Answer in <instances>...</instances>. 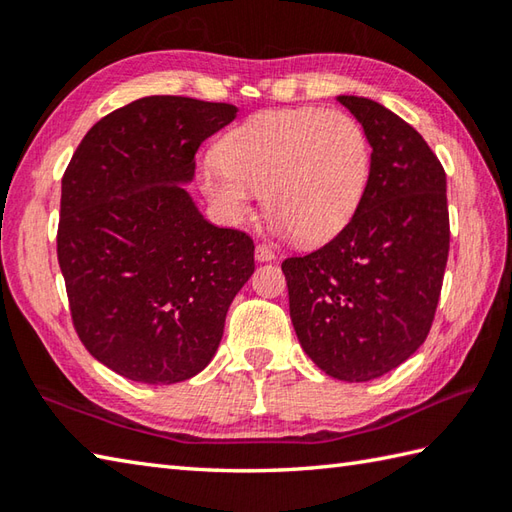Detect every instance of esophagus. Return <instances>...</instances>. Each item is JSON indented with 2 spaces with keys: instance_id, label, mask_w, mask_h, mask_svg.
Instances as JSON below:
<instances>
[{
  "instance_id": "1",
  "label": "esophagus",
  "mask_w": 512,
  "mask_h": 512,
  "mask_svg": "<svg viewBox=\"0 0 512 512\" xmlns=\"http://www.w3.org/2000/svg\"><path fill=\"white\" fill-rule=\"evenodd\" d=\"M255 259H257V262H273V259H275V250L270 248L268 244H257V248H255Z\"/></svg>"
}]
</instances>
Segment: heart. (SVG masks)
Masks as SVG:
<instances>
[{
  "label": "heart",
  "mask_w": 512,
  "mask_h": 512,
  "mask_svg": "<svg viewBox=\"0 0 512 512\" xmlns=\"http://www.w3.org/2000/svg\"><path fill=\"white\" fill-rule=\"evenodd\" d=\"M372 151L356 118L339 110H268L246 118L200 167V189L220 220L239 226L259 193L279 233L323 244L361 204Z\"/></svg>",
  "instance_id": "1"
}]
</instances>
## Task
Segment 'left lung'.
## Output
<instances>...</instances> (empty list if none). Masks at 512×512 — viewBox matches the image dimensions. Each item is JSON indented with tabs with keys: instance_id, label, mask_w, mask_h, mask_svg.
Returning a JSON list of instances; mask_svg holds the SVG:
<instances>
[{
	"instance_id": "obj_1",
	"label": "left lung",
	"mask_w": 512,
	"mask_h": 512,
	"mask_svg": "<svg viewBox=\"0 0 512 512\" xmlns=\"http://www.w3.org/2000/svg\"><path fill=\"white\" fill-rule=\"evenodd\" d=\"M363 125L372 169L332 242L288 257L290 319L314 365L365 383L427 339L449 257L447 173L416 129L363 96H336Z\"/></svg>"
}]
</instances>
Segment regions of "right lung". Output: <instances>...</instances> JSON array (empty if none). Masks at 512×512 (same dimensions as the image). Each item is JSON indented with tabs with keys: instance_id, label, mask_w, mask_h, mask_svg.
<instances>
[{
	"instance_id": "right-lung-1",
	"label": "right lung",
	"mask_w": 512,
	"mask_h": 512,
	"mask_svg": "<svg viewBox=\"0 0 512 512\" xmlns=\"http://www.w3.org/2000/svg\"><path fill=\"white\" fill-rule=\"evenodd\" d=\"M237 107L145 96L96 123L61 180L59 266L76 334L136 383L173 385L211 363L255 270L246 233L204 220L184 184Z\"/></svg>"
}]
</instances>
